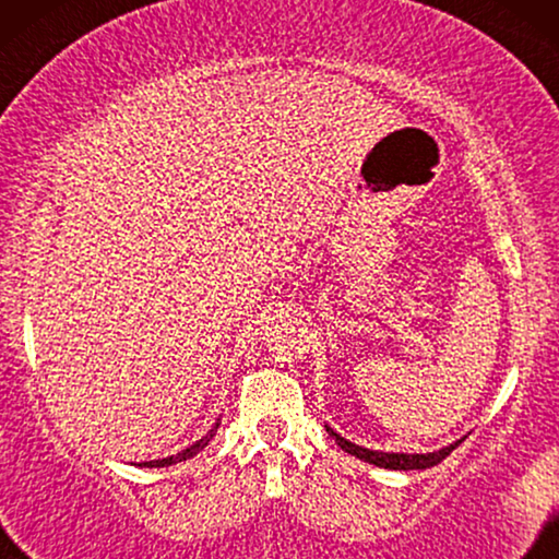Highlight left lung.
<instances>
[{"instance_id":"obj_1","label":"left lung","mask_w":559,"mask_h":559,"mask_svg":"<svg viewBox=\"0 0 559 559\" xmlns=\"http://www.w3.org/2000/svg\"><path fill=\"white\" fill-rule=\"evenodd\" d=\"M325 430L335 442H338L343 450H346L348 455H356L358 461L379 465V468H389V471H425V468H432V465L445 461V457L453 453V450L465 440V438H461V440L450 442V445H445V448L432 450V453H384V450H371V448L356 445V442L341 438V435L328 425H325Z\"/></svg>"}]
</instances>
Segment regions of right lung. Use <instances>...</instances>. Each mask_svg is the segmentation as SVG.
<instances>
[{"label":"right lung","mask_w":559,"mask_h":559,"mask_svg":"<svg viewBox=\"0 0 559 559\" xmlns=\"http://www.w3.org/2000/svg\"><path fill=\"white\" fill-rule=\"evenodd\" d=\"M218 425H221V419H216V423H213L211 430L205 432L201 440H195L193 445H188L186 450H180V453H175V455H167V457H157V461H142V463H134V465H140V468H165V465H175V463H182V461H188V457L198 455V453H201V450H203L205 445H209V442L213 440V435H216V430H218Z\"/></svg>","instance_id":"add662e5"}]
</instances>
